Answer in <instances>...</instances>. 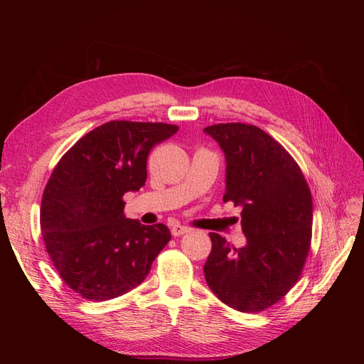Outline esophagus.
Segmentation results:
<instances>
[{"label":"esophagus","mask_w":364,"mask_h":364,"mask_svg":"<svg viewBox=\"0 0 364 364\" xmlns=\"http://www.w3.org/2000/svg\"><path fill=\"white\" fill-rule=\"evenodd\" d=\"M190 230H191V228H188V226L173 225V226H171V235H173V237H179V235H183V234H188Z\"/></svg>","instance_id":"34e87169"}]
</instances>
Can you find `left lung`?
<instances>
[{
  "instance_id": "left-lung-1",
  "label": "left lung",
  "mask_w": 364,
  "mask_h": 364,
  "mask_svg": "<svg viewBox=\"0 0 364 364\" xmlns=\"http://www.w3.org/2000/svg\"><path fill=\"white\" fill-rule=\"evenodd\" d=\"M226 159L223 202L241 206L246 246L211 232L205 279L223 304L257 313L277 304L299 279L311 243L313 200L299 165L257 126L205 127Z\"/></svg>"
}]
</instances>
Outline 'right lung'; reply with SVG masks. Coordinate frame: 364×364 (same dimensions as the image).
Instances as JSON below:
<instances>
[{"mask_svg":"<svg viewBox=\"0 0 364 364\" xmlns=\"http://www.w3.org/2000/svg\"><path fill=\"white\" fill-rule=\"evenodd\" d=\"M178 126L109 121L65 153L46 186L41 229L54 267L91 301L126 294L146 279L170 229L126 218L123 196L146 185L147 156Z\"/></svg>","mask_w":364,"mask_h":364,"instance_id":"add662e5","label":"right lung"}]
</instances>
